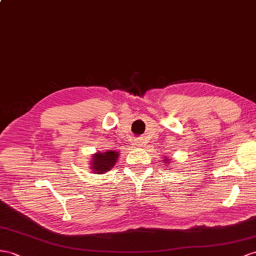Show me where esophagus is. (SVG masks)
I'll use <instances>...</instances> for the list:
<instances>
[{
	"label": "esophagus",
	"mask_w": 256,
	"mask_h": 256,
	"mask_svg": "<svg viewBox=\"0 0 256 256\" xmlns=\"http://www.w3.org/2000/svg\"><path fill=\"white\" fill-rule=\"evenodd\" d=\"M138 147H140V146H138Z\"/></svg>",
	"instance_id": "obj_1"
}]
</instances>
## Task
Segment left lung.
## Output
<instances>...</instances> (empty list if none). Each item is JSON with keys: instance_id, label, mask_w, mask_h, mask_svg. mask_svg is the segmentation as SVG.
I'll use <instances>...</instances> for the list:
<instances>
[{"instance_id": "left-lung-1", "label": "left lung", "mask_w": 256, "mask_h": 256, "mask_svg": "<svg viewBox=\"0 0 256 256\" xmlns=\"http://www.w3.org/2000/svg\"><path fill=\"white\" fill-rule=\"evenodd\" d=\"M164 160H166V159H164ZM166 161H168V160H166Z\"/></svg>"}]
</instances>
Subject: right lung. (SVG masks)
Masks as SVG:
<instances>
[{"mask_svg":"<svg viewBox=\"0 0 256 256\" xmlns=\"http://www.w3.org/2000/svg\"><path fill=\"white\" fill-rule=\"evenodd\" d=\"M119 154L114 152H104L102 154L97 152L93 156V161H92V168L95 170L97 174H102L104 172H108L109 170L112 168L116 162Z\"/></svg>","mask_w":256,"mask_h":256,"instance_id":"add662e5","label":"right lung"}]
</instances>
